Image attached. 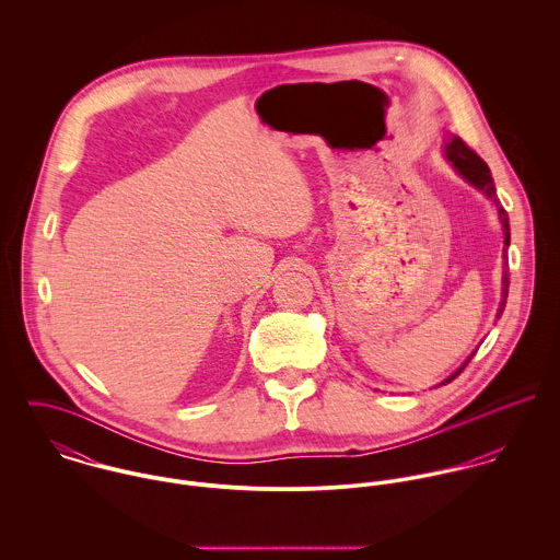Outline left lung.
<instances>
[{
  "instance_id": "1",
  "label": "left lung",
  "mask_w": 560,
  "mask_h": 560,
  "mask_svg": "<svg viewBox=\"0 0 560 560\" xmlns=\"http://www.w3.org/2000/svg\"><path fill=\"white\" fill-rule=\"evenodd\" d=\"M444 155H446V160L453 163V167L457 170V174H459L462 178H466L472 187L480 189V191L495 205V209H498V220H500V224H502V235H504L502 256H504V265H506V247H509V243H511L509 215H506V211L500 207V202H498V198H495V185H493V178H491V172H489L487 163L480 160L479 155H477L472 149H468L462 138H457V136H453V133H451V136L446 138V142H444ZM506 295H509V271L504 269V271H502V295H500V306H498L495 319H500V315H502V311H504V306H506ZM472 355H475V353H472ZM472 355H470L451 377H446V380L442 382V386L448 384V382H453V380L466 369V364L472 360Z\"/></svg>"
}]
</instances>
